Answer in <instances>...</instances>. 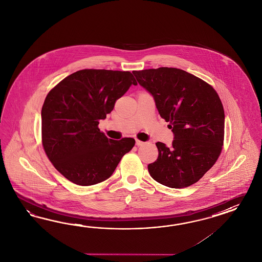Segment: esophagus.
Segmentation results:
<instances>
[{"instance_id": "1", "label": "esophagus", "mask_w": 262, "mask_h": 262, "mask_svg": "<svg viewBox=\"0 0 262 262\" xmlns=\"http://www.w3.org/2000/svg\"><path fill=\"white\" fill-rule=\"evenodd\" d=\"M136 146H138V147H140V146H143V145H145V143L143 142V141L140 140H136Z\"/></svg>"}]
</instances>
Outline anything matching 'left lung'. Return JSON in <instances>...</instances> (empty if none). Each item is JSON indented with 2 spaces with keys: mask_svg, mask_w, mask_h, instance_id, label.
I'll use <instances>...</instances> for the list:
<instances>
[{
  "mask_svg": "<svg viewBox=\"0 0 262 262\" xmlns=\"http://www.w3.org/2000/svg\"><path fill=\"white\" fill-rule=\"evenodd\" d=\"M154 97L160 115L174 134L171 147L156 143L158 158L147 166L160 184L184 188L197 183L216 163L224 140V111L216 90L177 68L134 71Z\"/></svg>",
  "mask_w": 262,
  "mask_h": 262,
  "instance_id": "8db88e82",
  "label": "left lung"
}]
</instances>
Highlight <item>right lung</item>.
<instances>
[{
    "mask_svg": "<svg viewBox=\"0 0 262 262\" xmlns=\"http://www.w3.org/2000/svg\"><path fill=\"white\" fill-rule=\"evenodd\" d=\"M137 85L125 71L84 69L65 77L45 98L41 108V143L53 166L78 185L111 177L134 138L113 140L98 128L115 102Z\"/></svg>",
    "mask_w": 262,
    "mask_h": 262,
    "instance_id": "1",
    "label": "right lung"
}]
</instances>
